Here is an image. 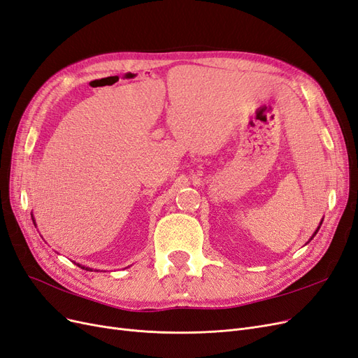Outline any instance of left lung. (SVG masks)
I'll list each match as a JSON object with an SVG mask.
<instances>
[{
	"label": "left lung",
	"instance_id": "obj_1",
	"mask_svg": "<svg viewBox=\"0 0 358 358\" xmlns=\"http://www.w3.org/2000/svg\"><path fill=\"white\" fill-rule=\"evenodd\" d=\"M321 223H322V222H321ZM321 223H320V226H321ZM320 226H318V227H317V230H315V232H314V235H313V238H314V236H315V235H317V232H318V229H320ZM313 238H310V239H313Z\"/></svg>",
	"mask_w": 358,
	"mask_h": 358
}]
</instances>
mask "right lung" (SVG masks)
<instances>
[{
	"instance_id": "obj_1",
	"label": "right lung",
	"mask_w": 358,
	"mask_h": 358,
	"mask_svg": "<svg viewBox=\"0 0 358 358\" xmlns=\"http://www.w3.org/2000/svg\"><path fill=\"white\" fill-rule=\"evenodd\" d=\"M34 222H36V220H34ZM77 266H78V268H82V269H86V271H92V269H90V268H86V266H82V264H78V263H77Z\"/></svg>"
}]
</instances>
